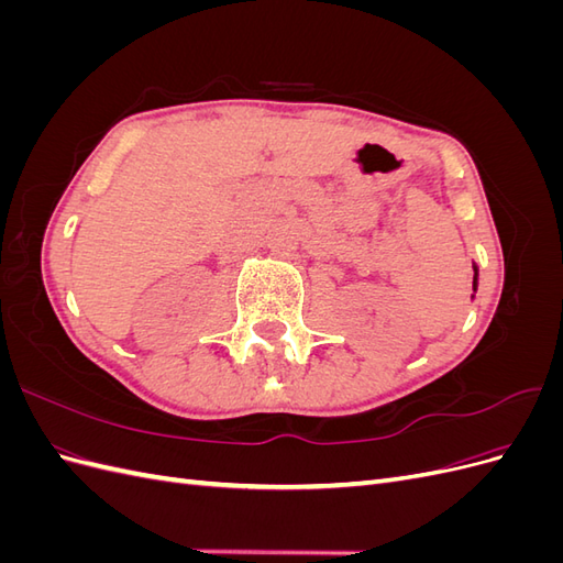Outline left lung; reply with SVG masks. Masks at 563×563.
I'll use <instances>...</instances> for the list:
<instances>
[{
  "label": "left lung",
  "mask_w": 563,
  "mask_h": 563,
  "mask_svg": "<svg viewBox=\"0 0 563 563\" xmlns=\"http://www.w3.org/2000/svg\"><path fill=\"white\" fill-rule=\"evenodd\" d=\"M474 286H476V277H474Z\"/></svg>",
  "instance_id": "obj_1"
}]
</instances>
